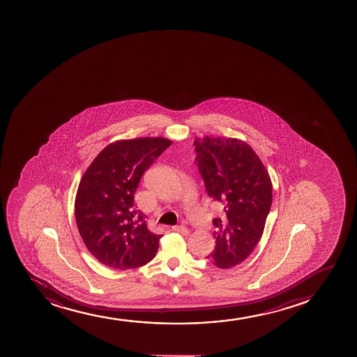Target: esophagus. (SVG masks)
<instances>
[{
    "mask_svg": "<svg viewBox=\"0 0 357 357\" xmlns=\"http://www.w3.org/2000/svg\"><path fill=\"white\" fill-rule=\"evenodd\" d=\"M173 230H174L176 233L181 234V235H188V234H190V230H188L185 225H176V227H173Z\"/></svg>",
    "mask_w": 357,
    "mask_h": 357,
    "instance_id": "obj_1",
    "label": "esophagus"
}]
</instances>
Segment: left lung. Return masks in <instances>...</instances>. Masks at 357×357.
<instances>
[{"instance_id": "1", "label": "left lung", "mask_w": 357, "mask_h": 357, "mask_svg": "<svg viewBox=\"0 0 357 357\" xmlns=\"http://www.w3.org/2000/svg\"><path fill=\"white\" fill-rule=\"evenodd\" d=\"M193 144L206 192L225 210L222 217L213 218L216 245L206 259L218 268H231L252 254L264 234L272 205V181L245 141L205 137Z\"/></svg>"}]
</instances>
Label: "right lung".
I'll use <instances>...</instances> for the list:
<instances>
[{
	"instance_id": "right-lung-1",
	"label": "right lung",
	"mask_w": 357,
	"mask_h": 357,
	"mask_svg": "<svg viewBox=\"0 0 357 357\" xmlns=\"http://www.w3.org/2000/svg\"><path fill=\"white\" fill-rule=\"evenodd\" d=\"M171 144L165 137L112 142L82 176L75 202L77 227L100 264L124 271L155 257L162 235L149 231L134 193L142 174Z\"/></svg>"
}]
</instances>
